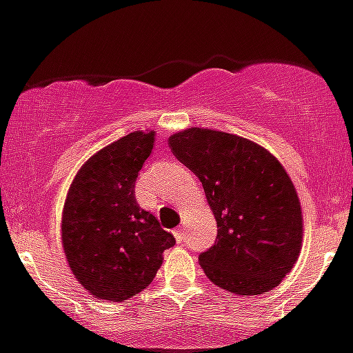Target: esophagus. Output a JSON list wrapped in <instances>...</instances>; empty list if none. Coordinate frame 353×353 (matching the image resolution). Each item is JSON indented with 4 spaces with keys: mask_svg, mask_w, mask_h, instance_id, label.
<instances>
[{
    "mask_svg": "<svg viewBox=\"0 0 353 353\" xmlns=\"http://www.w3.org/2000/svg\"><path fill=\"white\" fill-rule=\"evenodd\" d=\"M174 236H176L177 243H181V241H185V229L177 228L176 231H174Z\"/></svg>",
    "mask_w": 353,
    "mask_h": 353,
    "instance_id": "obj_1",
    "label": "esophagus"
}]
</instances>
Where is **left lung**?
I'll return each mask as SVG.
<instances>
[{
    "mask_svg": "<svg viewBox=\"0 0 353 353\" xmlns=\"http://www.w3.org/2000/svg\"><path fill=\"white\" fill-rule=\"evenodd\" d=\"M168 145L201 179L216 220L214 245L199 256L208 279L236 295L274 290L302 247V210L283 165L261 145L223 131L190 128Z\"/></svg>",
    "mask_w": 353,
    "mask_h": 353,
    "instance_id": "1",
    "label": "left lung"
}]
</instances>
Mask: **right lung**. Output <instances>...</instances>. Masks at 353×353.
Here are the masks:
<instances>
[{
    "mask_svg": "<svg viewBox=\"0 0 353 353\" xmlns=\"http://www.w3.org/2000/svg\"><path fill=\"white\" fill-rule=\"evenodd\" d=\"M154 131H133L79 168L62 213V243L79 284L122 302L152 283L174 234L134 199V181L154 147Z\"/></svg>",
    "mask_w": 353,
    "mask_h": 353,
    "instance_id": "obj_1",
    "label": "right lung"
}]
</instances>
